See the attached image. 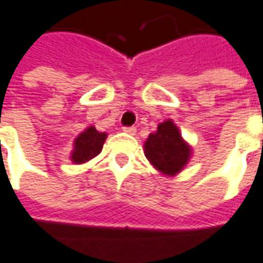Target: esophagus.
I'll list each match as a JSON object with an SVG mask.
<instances>
[{"label":"esophagus","mask_w":263,"mask_h":263,"mask_svg":"<svg viewBox=\"0 0 263 263\" xmlns=\"http://www.w3.org/2000/svg\"><path fill=\"white\" fill-rule=\"evenodd\" d=\"M122 131L126 132V134H129V135H134V134L137 132V128H135V126H123V128H122Z\"/></svg>","instance_id":"1"}]
</instances>
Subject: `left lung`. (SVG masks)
<instances>
[{"mask_svg":"<svg viewBox=\"0 0 263 263\" xmlns=\"http://www.w3.org/2000/svg\"><path fill=\"white\" fill-rule=\"evenodd\" d=\"M144 153L157 171L174 177L189 163L191 147L182 140L177 125L167 119L159 123L157 131L148 135Z\"/></svg>","mask_w":263,"mask_h":263,"instance_id":"8db88e82","label":"left lung"}]
</instances>
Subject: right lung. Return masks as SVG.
<instances>
[{"label": "right lung", "mask_w": 263, "mask_h": 263, "mask_svg": "<svg viewBox=\"0 0 263 263\" xmlns=\"http://www.w3.org/2000/svg\"><path fill=\"white\" fill-rule=\"evenodd\" d=\"M107 138L106 132H98L94 126L86 128L85 131L81 132L73 143V152H72V162L73 163H85L88 160L94 159L96 156L101 153L103 144Z\"/></svg>", "instance_id": "add662e5"}]
</instances>
